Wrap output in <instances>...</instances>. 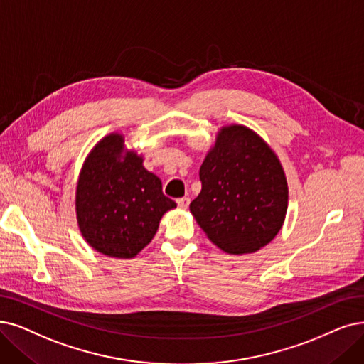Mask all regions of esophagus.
<instances>
[{
	"instance_id": "1",
	"label": "esophagus",
	"mask_w": 364,
	"mask_h": 364,
	"mask_svg": "<svg viewBox=\"0 0 364 364\" xmlns=\"http://www.w3.org/2000/svg\"><path fill=\"white\" fill-rule=\"evenodd\" d=\"M176 203H178V206H179L181 209H186L188 206H190V198H188V197H182V198H178Z\"/></svg>"
}]
</instances>
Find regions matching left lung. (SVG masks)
<instances>
[{"label":"left lung","instance_id":"1","mask_svg":"<svg viewBox=\"0 0 364 364\" xmlns=\"http://www.w3.org/2000/svg\"><path fill=\"white\" fill-rule=\"evenodd\" d=\"M201 193L190 205L208 237L228 254L255 252L281 230L288 186L279 159L252 129H221L200 167Z\"/></svg>","mask_w":364,"mask_h":364}]
</instances>
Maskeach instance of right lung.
<instances>
[{"instance_id":"1","label":"right lung","mask_w":364,"mask_h":364,"mask_svg":"<svg viewBox=\"0 0 364 364\" xmlns=\"http://www.w3.org/2000/svg\"><path fill=\"white\" fill-rule=\"evenodd\" d=\"M124 137L110 134L86 158L76 191L82 236L98 252L132 258L146 246L161 216L176 208L161 181L134 152L119 159Z\"/></svg>"}]
</instances>
